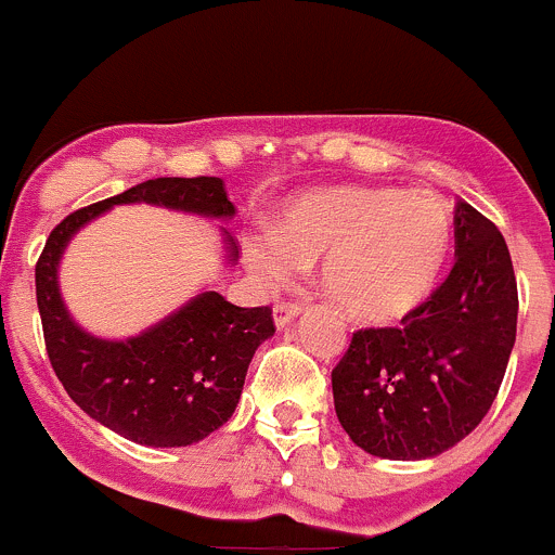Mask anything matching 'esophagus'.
<instances>
[{"label":"esophagus","mask_w":555,"mask_h":555,"mask_svg":"<svg viewBox=\"0 0 555 555\" xmlns=\"http://www.w3.org/2000/svg\"><path fill=\"white\" fill-rule=\"evenodd\" d=\"M298 314H300L298 304H284L282 300V304L273 306V322H276V327H287Z\"/></svg>","instance_id":"obj_1"}]
</instances>
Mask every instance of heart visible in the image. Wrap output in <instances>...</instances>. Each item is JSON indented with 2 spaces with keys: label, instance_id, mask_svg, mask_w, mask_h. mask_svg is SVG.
I'll return each mask as SVG.
<instances>
[{
  "label": "heart",
  "instance_id": "b5f03b06",
  "mask_svg": "<svg viewBox=\"0 0 555 555\" xmlns=\"http://www.w3.org/2000/svg\"><path fill=\"white\" fill-rule=\"evenodd\" d=\"M453 249V219L431 192L327 186L293 195L276 228L244 238L246 268L284 287L320 257V279L352 320L390 325L421 309Z\"/></svg>",
  "mask_w": 555,
  "mask_h": 555
}]
</instances>
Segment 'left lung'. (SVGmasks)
Returning <instances> with one entry per match:
<instances>
[{
	"mask_svg": "<svg viewBox=\"0 0 555 555\" xmlns=\"http://www.w3.org/2000/svg\"><path fill=\"white\" fill-rule=\"evenodd\" d=\"M442 287L398 327H365L333 369L338 423L360 450L423 461L469 437L491 409L518 325V284L502 233L461 201Z\"/></svg>",
	"mask_w": 555,
	"mask_h": 555,
	"instance_id": "8db88e82",
	"label": "left lung"
}]
</instances>
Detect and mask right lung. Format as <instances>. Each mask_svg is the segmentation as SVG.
I'll return each instance as SVG.
<instances>
[{
  "mask_svg": "<svg viewBox=\"0 0 555 555\" xmlns=\"http://www.w3.org/2000/svg\"><path fill=\"white\" fill-rule=\"evenodd\" d=\"M149 203L208 219L235 217L224 181L152 179L69 214L51 230L35 268L37 309L48 358L67 396L118 437L146 448H186L233 417L255 349L273 336L268 306L241 309L206 289L138 336L100 338L69 317L59 293V262L83 224L113 206ZM228 262L238 260L222 228Z\"/></svg>",
  "mask_w": 555,
  "mask_h": 555,
  "instance_id": "1",
  "label": "right lung"
}]
</instances>
